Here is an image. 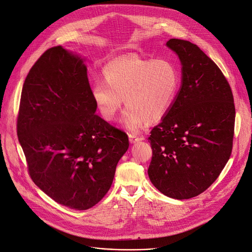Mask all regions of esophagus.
Returning a JSON list of instances; mask_svg holds the SVG:
<instances>
[{
  "mask_svg": "<svg viewBox=\"0 0 252 252\" xmlns=\"http://www.w3.org/2000/svg\"><path fill=\"white\" fill-rule=\"evenodd\" d=\"M128 139H129V142L130 143H138V142H140V141H142L143 140V138L141 135H138L136 133H129L128 134Z\"/></svg>",
  "mask_w": 252,
  "mask_h": 252,
  "instance_id": "34e87169",
  "label": "esophagus"
}]
</instances>
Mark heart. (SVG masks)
<instances>
[{
  "instance_id": "b5f03b06",
  "label": "heart",
  "mask_w": 252,
  "mask_h": 252,
  "mask_svg": "<svg viewBox=\"0 0 252 252\" xmlns=\"http://www.w3.org/2000/svg\"><path fill=\"white\" fill-rule=\"evenodd\" d=\"M103 80L91 86V96L106 122L116 119L124 99V123L139 131L147 121L161 120L171 108L180 85L177 65L168 59L136 55L114 59L103 68Z\"/></svg>"
}]
</instances>
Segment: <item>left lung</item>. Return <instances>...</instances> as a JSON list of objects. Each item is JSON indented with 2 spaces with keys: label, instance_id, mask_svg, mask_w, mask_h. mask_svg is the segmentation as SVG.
I'll use <instances>...</instances> for the list:
<instances>
[{
  "label": "left lung",
  "instance_id": "1",
  "mask_svg": "<svg viewBox=\"0 0 252 252\" xmlns=\"http://www.w3.org/2000/svg\"><path fill=\"white\" fill-rule=\"evenodd\" d=\"M167 46L182 64V85L166 117L151 130L148 174L153 185L174 199L208 189L230 158L235 106L229 83L215 62L189 41Z\"/></svg>",
  "mask_w": 252,
  "mask_h": 252
}]
</instances>
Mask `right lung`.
I'll return each instance as SVG.
<instances>
[{
    "instance_id": "add662e5",
    "label": "right lung",
    "mask_w": 252,
    "mask_h": 252,
    "mask_svg": "<svg viewBox=\"0 0 252 252\" xmlns=\"http://www.w3.org/2000/svg\"><path fill=\"white\" fill-rule=\"evenodd\" d=\"M83 59L45 51L23 85L17 134L35 184L57 203L86 210L108 192L127 134L95 114Z\"/></svg>"
}]
</instances>
